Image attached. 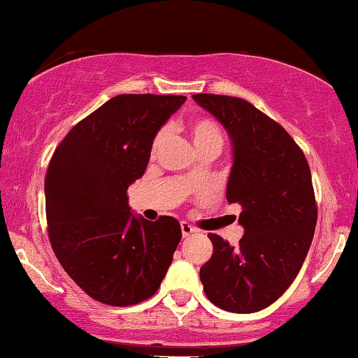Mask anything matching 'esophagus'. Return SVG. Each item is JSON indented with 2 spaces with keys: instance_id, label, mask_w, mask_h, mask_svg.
<instances>
[{
  "instance_id": "34e87169",
  "label": "esophagus",
  "mask_w": 358,
  "mask_h": 358,
  "mask_svg": "<svg viewBox=\"0 0 358 358\" xmlns=\"http://www.w3.org/2000/svg\"><path fill=\"white\" fill-rule=\"evenodd\" d=\"M180 228H182V235H183V238H187V236H190L192 233H195V228L192 227V224L185 223V221H182V223H180Z\"/></svg>"
}]
</instances>
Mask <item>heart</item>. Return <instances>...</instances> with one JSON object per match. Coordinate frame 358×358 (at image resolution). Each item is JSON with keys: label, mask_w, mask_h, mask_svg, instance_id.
<instances>
[{"label": "heart", "mask_w": 358, "mask_h": 358, "mask_svg": "<svg viewBox=\"0 0 358 358\" xmlns=\"http://www.w3.org/2000/svg\"><path fill=\"white\" fill-rule=\"evenodd\" d=\"M190 135L192 141H194L195 148L202 149L206 145H223V131H221V125L210 116H201V118H195L190 123ZM164 138H166V129L159 130L156 134L152 141V154L159 149V145L163 144Z\"/></svg>", "instance_id": "1"}]
</instances>
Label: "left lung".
<instances>
[{
  "label": "left lung",
  "mask_w": 358,
  "mask_h": 358,
  "mask_svg": "<svg viewBox=\"0 0 358 358\" xmlns=\"http://www.w3.org/2000/svg\"><path fill=\"white\" fill-rule=\"evenodd\" d=\"M233 142L227 199L242 206L245 233L231 247L209 233L213 255L201 268L206 296L250 314L276 302L302 268L317 223V202L303 150L266 113L242 97L195 94Z\"/></svg>",
  "instance_id": "8db88e82"
}]
</instances>
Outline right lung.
Masks as SVG:
<instances>
[{"label":"right lung","instance_id":"right-lung-1","mask_svg":"<svg viewBox=\"0 0 358 358\" xmlns=\"http://www.w3.org/2000/svg\"><path fill=\"white\" fill-rule=\"evenodd\" d=\"M185 99L120 94L80 120L52 152L44 180L48 236L66 274L97 302L135 306L166 276L180 223L137 220L127 190L144 175L157 130Z\"/></svg>","mask_w":358,"mask_h":358}]
</instances>
